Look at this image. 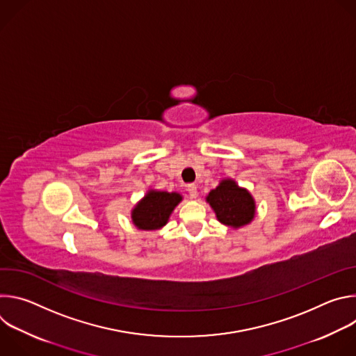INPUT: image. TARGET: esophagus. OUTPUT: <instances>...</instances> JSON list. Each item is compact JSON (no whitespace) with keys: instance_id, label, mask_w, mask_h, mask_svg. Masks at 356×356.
Returning <instances> with one entry per match:
<instances>
[{"instance_id":"34e87169","label":"esophagus","mask_w":356,"mask_h":356,"mask_svg":"<svg viewBox=\"0 0 356 356\" xmlns=\"http://www.w3.org/2000/svg\"><path fill=\"white\" fill-rule=\"evenodd\" d=\"M186 190H187V193H188V195L191 197V198H195L197 197V186L195 184H187L186 186Z\"/></svg>"}]
</instances>
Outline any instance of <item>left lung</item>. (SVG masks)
Returning a JSON list of instances; mask_svg holds the SVG:
<instances>
[{
	"mask_svg": "<svg viewBox=\"0 0 356 356\" xmlns=\"http://www.w3.org/2000/svg\"><path fill=\"white\" fill-rule=\"evenodd\" d=\"M206 200L214 210L217 220L227 227L241 228L255 217V200L246 188L239 187L232 179L221 180L209 193Z\"/></svg>",
	"mask_w": 356,
	"mask_h": 356,
	"instance_id": "8db88e82",
	"label": "left lung"
}]
</instances>
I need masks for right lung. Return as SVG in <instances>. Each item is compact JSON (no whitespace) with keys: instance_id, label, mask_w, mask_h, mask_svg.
<instances>
[{"instance_id":"right-lung-1","label":"right lung","mask_w":356,"mask_h":356,"mask_svg":"<svg viewBox=\"0 0 356 356\" xmlns=\"http://www.w3.org/2000/svg\"><path fill=\"white\" fill-rule=\"evenodd\" d=\"M183 200L179 193L149 190L131 213L136 228L155 231L165 227L176 206Z\"/></svg>"}]
</instances>
